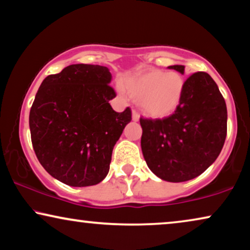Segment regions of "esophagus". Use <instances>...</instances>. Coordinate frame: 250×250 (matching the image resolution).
Masks as SVG:
<instances>
[{
  "label": "esophagus",
  "instance_id": "obj_1",
  "mask_svg": "<svg viewBox=\"0 0 250 250\" xmlns=\"http://www.w3.org/2000/svg\"><path fill=\"white\" fill-rule=\"evenodd\" d=\"M138 120H139V114L135 111V109H132V121L137 122Z\"/></svg>",
  "mask_w": 250,
  "mask_h": 250
}]
</instances>
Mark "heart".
I'll return each instance as SVG.
<instances>
[{"label":"heart","instance_id":"obj_1","mask_svg":"<svg viewBox=\"0 0 250 250\" xmlns=\"http://www.w3.org/2000/svg\"><path fill=\"white\" fill-rule=\"evenodd\" d=\"M184 78L178 72L146 69L123 83L128 95L139 101L142 112L152 119H165L177 111L184 92Z\"/></svg>","mask_w":250,"mask_h":250}]
</instances>
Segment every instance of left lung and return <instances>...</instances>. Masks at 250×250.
Wrapping results in <instances>:
<instances>
[{
  "label": "left lung",
  "mask_w": 250,
  "mask_h": 250,
  "mask_svg": "<svg viewBox=\"0 0 250 250\" xmlns=\"http://www.w3.org/2000/svg\"><path fill=\"white\" fill-rule=\"evenodd\" d=\"M168 68L184 74V66ZM142 152L153 174L171 183L201 175L221 153L228 130V109L217 84L206 72L185 81L182 103L165 119L141 118Z\"/></svg>",
  "instance_id": "left-lung-1"
}]
</instances>
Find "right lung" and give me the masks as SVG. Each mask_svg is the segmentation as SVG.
<instances>
[{
	"label": "right lung",
	"mask_w": 250,
	"mask_h": 250,
	"mask_svg": "<svg viewBox=\"0 0 250 250\" xmlns=\"http://www.w3.org/2000/svg\"><path fill=\"white\" fill-rule=\"evenodd\" d=\"M112 74L105 66L75 64L43 80L29 112L33 148L42 167L74 188L101 183L108 174L113 147L131 121L109 101Z\"/></svg>",
	"instance_id": "right-lung-1"
}]
</instances>
